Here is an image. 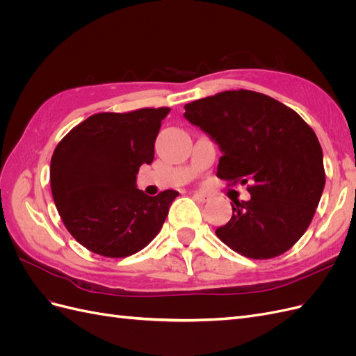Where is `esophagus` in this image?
<instances>
[{
	"mask_svg": "<svg viewBox=\"0 0 356 356\" xmlns=\"http://www.w3.org/2000/svg\"><path fill=\"white\" fill-rule=\"evenodd\" d=\"M193 199L197 200V202H207L208 195H204L203 191H195V193H193Z\"/></svg>",
	"mask_w": 356,
	"mask_h": 356,
	"instance_id": "1",
	"label": "esophagus"
}]
</instances>
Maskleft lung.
Returning a JSON list of instances; mask_svg holds the SVG:
<instances>
[{"mask_svg": "<svg viewBox=\"0 0 356 356\" xmlns=\"http://www.w3.org/2000/svg\"><path fill=\"white\" fill-rule=\"evenodd\" d=\"M184 117L218 145L217 177L250 182L215 233L233 251L266 260L293 246L314 218L325 186L315 132L296 111L252 90H227L184 106Z\"/></svg>", "mask_w": 356, "mask_h": 356, "instance_id": "8db88e82", "label": "left lung"}]
</instances>
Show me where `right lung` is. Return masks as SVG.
Here are the masks:
<instances>
[{"label":"right lung","mask_w":356,"mask_h":356,"mask_svg":"<svg viewBox=\"0 0 356 356\" xmlns=\"http://www.w3.org/2000/svg\"><path fill=\"white\" fill-rule=\"evenodd\" d=\"M170 108L101 113L58 144L50 186L72 238L92 252L120 258L141 251L163 225L178 191L152 197L136 187L141 165L154 159L161 120Z\"/></svg>","instance_id":"right-lung-1"}]
</instances>
